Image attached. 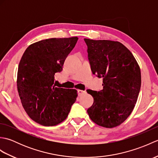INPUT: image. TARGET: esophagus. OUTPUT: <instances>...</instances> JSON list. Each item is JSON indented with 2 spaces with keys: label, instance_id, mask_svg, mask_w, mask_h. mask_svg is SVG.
Returning a JSON list of instances; mask_svg holds the SVG:
<instances>
[{
  "label": "esophagus",
  "instance_id": "34e87169",
  "mask_svg": "<svg viewBox=\"0 0 158 158\" xmlns=\"http://www.w3.org/2000/svg\"><path fill=\"white\" fill-rule=\"evenodd\" d=\"M77 92H78L79 96H81L82 95H84L85 94H86L85 91H83V90H81V89H79L78 91H77Z\"/></svg>",
  "mask_w": 158,
  "mask_h": 158
}]
</instances>
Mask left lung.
I'll return each instance as SVG.
<instances>
[{
	"instance_id": "left-lung-1",
	"label": "left lung",
	"mask_w": 158,
	"mask_h": 158,
	"mask_svg": "<svg viewBox=\"0 0 158 158\" xmlns=\"http://www.w3.org/2000/svg\"><path fill=\"white\" fill-rule=\"evenodd\" d=\"M84 41L92 73L103 79L102 90L87 91L94 98L87 112L97 125L112 128L122 123L135 108L141 85L140 67L122 43L109 40Z\"/></svg>"
}]
</instances>
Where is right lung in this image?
Segmentation results:
<instances>
[{
	"label": "right lung",
	"mask_w": 158,
	"mask_h": 158,
	"mask_svg": "<svg viewBox=\"0 0 158 158\" xmlns=\"http://www.w3.org/2000/svg\"><path fill=\"white\" fill-rule=\"evenodd\" d=\"M78 38H52L28 46L20 60L17 86L25 111L44 126L58 125L66 119L76 101L77 91L57 88L54 75L62 70L66 57Z\"/></svg>",
	"instance_id": "add662e5"
}]
</instances>
